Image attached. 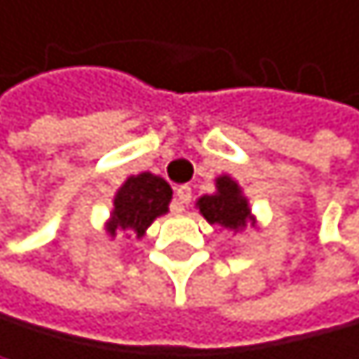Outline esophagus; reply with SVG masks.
<instances>
[{
    "instance_id": "1",
    "label": "esophagus",
    "mask_w": 359,
    "mask_h": 359,
    "mask_svg": "<svg viewBox=\"0 0 359 359\" xmlns=\"http://www.w3.org/2000/svg\"><path fill=\"white\" fill-rule=\"evenodd\" d=\"M176 201H178V210H183L187 203L192 201V187H187V185L176 187Z\"/></svg>"
}]
</instances>
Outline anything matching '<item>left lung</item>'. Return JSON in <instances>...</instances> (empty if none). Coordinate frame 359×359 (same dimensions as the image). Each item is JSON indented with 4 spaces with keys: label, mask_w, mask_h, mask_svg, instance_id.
Listing matches in <instances>:
<instances>
[{
    "label": "left lung",
    "mask_w": 359,
    "mask_h": 359,
    "mask_svg": "<svg viewBox=\"0 0 359 359\" xmlns=\"http://www.w3.org/2000/svg\"><path fill=\"white\" fill-rule=\"evenodd\" d=\"M215 187V192L203 194L197 201L199 212L208 219V224H219L224 229H231V231H243L250 222L254 224L250 201L231 176H219Z\"/></svg>",
    "instance_id": "left-lung-1"
}]
</instances>
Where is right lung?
Listing matches in <instances>:
<instances>
[{
  "mask_svg": "<svg viewBox=\"0 0 359 359\" xmlns=\"http://www.w3.org/2000/svg\"><path fill=\"white\" fill-rule=\"evenodd\" d=\"M169 201H172V187L165 178L151 172L128 176L114 197L107 233L111 238L116 233H135L137 238H142L153 219L169 210Z\"/></svg>",
  "mask_w": 359,
  "mask_h": 359,
  "instance_id": "obj_1",
  "label": "right lung"
}]
</instances>
